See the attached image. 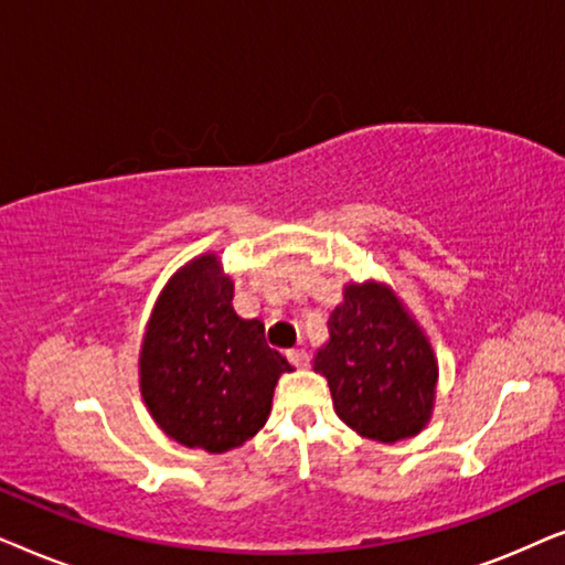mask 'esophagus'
Here are the masks:
<instances>
[{
  "instance_id": "1",
  "label": "esophagus",
  "mask_w": 565,
  "mask_h": 565,
  "mask_svg": "<svg viewBox=\"0 0 565 565\" xmlns=\"http://www.w3.org/2000/svg\"><path fill=\"white\" fill-rule=\"evenodd\" d=\"M288 360H290V365H296V367H308V362H311L306 350H290Z\"/></svg>"
}]
</instances>
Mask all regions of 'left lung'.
Instances as JSON below:
<instances>
[{
    "mask_svg": "<svg viewBox=\"0 0 565 565\" xmlns=\"http://www.w3.org/2000/svg\"><path fill=\"white\" fill-rule=\"evenodd\" d=\"M327 327L313 370L339 419L385 445L419 435L435 408L437 358L396 292L375 280L344 285Z\"/></svg>",
    "mask_w": 565,
    "mask_h": 565,
    "instance_id": "8db88e82",
    "label": "left lung"
}]
</instances>
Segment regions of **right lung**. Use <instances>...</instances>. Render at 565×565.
<instances>
[{"instance_id":"right-lung-1","label":"right lung","mask_w":565,"mask_h":565,"mask_svg":"<svg viewBox=\"0 0 565 565\" xmlns=\"http://www.w3.org/2000/svg\"><path fill=\"white\" fill-rule=\"evenodd\" d=\"M234 282L215 254L177 269L146 323L138 358L143 404L177 443L205 452L242 447L265 427L290 362L265 339V323L231 306Z\"/></svg>"}]
</instances>
